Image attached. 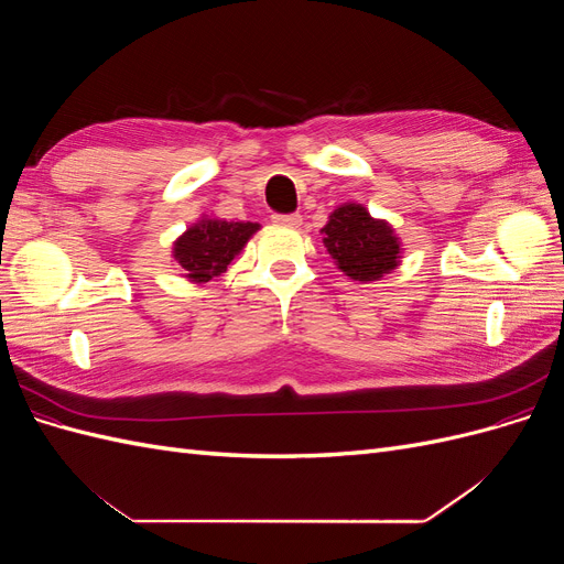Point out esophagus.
Masks as SVG:
<instances>
[{"instance_id":"obj_1","label":"esophagus","mask_w":564,"mask_h":564,"mask_svg":"<svg viewBox=\"0 0 564 564\" xmlns=\"http://www.w3.org/2000/svg\"><path fill=\"white\" fill-rule=\"evenodd\" d=\"M272 220H275V224H280V226H292V228H296V226H301V214H272Z\"/></svg>"}]
</instances>
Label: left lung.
Here are the masks:
<instances>
[{
    "instance_id": "left-lung-1",
    "label": "left lung",
    "mask_w": 564,
    "mask_h": 564,
    "mask_svg": "<svg viewBox=\"0 0 564 564\" xmlns=\"http://www.w3.org/2000/svg\"><path fill=\"white\" fill-rule=\"evenodd\" d=\"M322 242L338 270L357 282H373L395 270L402 259L400 237L390 224L373 218L362 204L336 207L322 228Z\"/></svg>"
}]
</instances>
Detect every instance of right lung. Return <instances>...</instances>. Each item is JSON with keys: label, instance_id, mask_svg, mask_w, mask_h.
<instances>
[{"label": "right lung", "instance_id": "obj_1", "mask_svg": "<svg viewBox=\"0 0 564 564\" xmlns=\"http://www.w3.org/2000/svg\"><path fill=\"white\" fill-rule=\"evenodd\" d=\"M259 228L261 226L251 224V220L245 224V220L204 216L178 237L172 256L187 280L204 284L226 272L230 261L245 249L249 237Z\"/></svg>", "mask_w": 564, "mask_h": 564}]
</instances>
